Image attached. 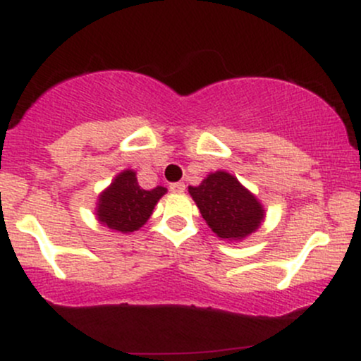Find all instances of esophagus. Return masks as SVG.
<instances>
[{"instance_id": "obj_1", "label": "esophagus", "mask_w": 361, "mask_h": 361, "mask_svg": "<svg viewBox=\"0 0 361 361\" xmlns=\"http://www.w3.org/2000/svg\"><path fill=\"white\" fill-rule=\"evenodd\" d=\"M169 190H171L173 193H183L185 192V183H180V181H178V183H171V185H169Z\"/></svg>"}]
</instances>
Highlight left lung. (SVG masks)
Here are the masks:
<instances>
[{"instance_id": "obj_1", "label": "left lung", "mask_w": 361, "mask_h": 361, "mask_svg": "<svg viewBox=\"0 0 361 361\" xmlns=\"http://www.w3.org/2000/svg\"><path fill=\"white\" fill-rule=\"evenodd\" d=\"M188 192L210 229L226 241L247 238L264 219L258 198L227 171L210 173L198 186H190Z\"/></svg>"}]
</instances>
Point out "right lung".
Returning a JSON list of instances; mask_svg holds the SVG:
<instances>
[{
  "label": "right lung",
  "instance_id": "add662e5",
  "mask_svg": "<svg viewBox=\"0 0 361 361\" xmlns=\"http://www.w3.org/2000/svg\"><path fill=\"white\" fill-rule=\"evenodd\" d=\"M166 193L164 186L152 190L140 188L132 169L118 173L106 190L98 197V222L117 233H134L151 217L154 205Z\"/></svg>",
  "mask_w": 361,
  "mask_h": 361
}]
</instances>
